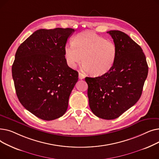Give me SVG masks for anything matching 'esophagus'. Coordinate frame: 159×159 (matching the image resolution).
Listing matches in <instances>:
<instances>
[{
  "label": "esophagus",
  "mask_w": 159,
  "mask_h": 159,
  "mask_svg": "<svg viewBox=\"0 0 159 159\" xmlns=\"http://www.w3.org/2000/svg\"><path fill=\"white\" fill-rule=\"evenodd\" d=\"M79 78L80 79H84L85 78V75L83 74V73H82L81 72H79Z\"/></svg>",
  "instance_id": "1"
}]
</instances>
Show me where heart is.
Here are the masks:
<instances>
[{"mask_svg":"<svg viewBox=\"0 0 159 159\" xmlns=\"http://www.w3.org/2000/svg\"><path fill=\"white\" fill-rule=\"evenodd\" d=\"M73 44L64 47L66 62L70 68H75L82 61L83 68L97 76L104 75L112 68L117 53L113 41L87 31L75 36Z\"/></svg>","mask_w":159,"mask_h":159,"instance_id":"heart-1","label":"heart"}]
</instances>
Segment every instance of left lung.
Segmentation results:
<instances>
[{
	"mask_svg": "<svg viewBox=\"0 0 159 159\" xmlns=\"http://www.w3.org/2000/svg\"><path fill=\"white\" fill-rule=\"evenodd\" d=\"M111 36L117 53L112 68L97 77H86L89 105L99 118H118L139 101L148 73L143 49L127 34L118 30Z\"/></svg>",
	"mask_w": 159,
	"mask_h": 159,
	"instance_id": "obj_1",
	"label": "left lung"
}]
</instances>
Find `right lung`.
Wrapping results in <instances>:
<instances>
[{
  "label": "right lung",
  "instance_id": "1",
  "mask_svg": "<svg viewBox=\"0 0 159 159\" xmlns=\"http://www.w3.org/2000/svg\"><path fill=\"white\" fill-rule=\"evenodd\" d=\"M75 31L57 28L37 30L19 46L12 77L21 104L38 118L52 120L62 116L78 81L79 73L67 64L64 47Z\"/></svg>",
  "mask_w": 159,
  "mask_h": 159
}]
</instances>
